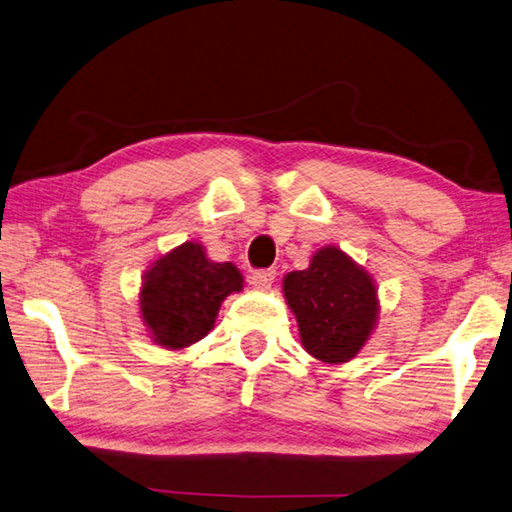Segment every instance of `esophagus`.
Wrapping results in <instances>:
<instances>
[{
  "label": "esophagus",
  "mask_w": 512,
  "mask_h": 512,
  "mask_svg": "<svg viewBox=\"0 0 512 512\" xmlns=\"http://www.w3.org/2000/svg\"><path fill=\"white\" fill-rule=\"evenodd\" d=\"M274 280H276V269H258V271H252V276H249V282H252V287L258 291H267Z\"/></svg>",
  "instance_id": "obj_1"
}]
</instances>
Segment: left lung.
<instances>
[{
    "mask_svg": "<svg viewBox=\"0 0 512 512\" xmlns=\"http://www.w3.org/2000/svg\"><path fill=\"white\" fill-rule=\"evenodd\" d=\"M282 293L298 320L304 350L324 363H346L377 326V287L339 247H322L302 271H289Z\"/></svg>",
    "mask_w": 512,
    "mask_h": 512,
    "instance_id": "1",
    "label": "left lung"
}]
</instances>
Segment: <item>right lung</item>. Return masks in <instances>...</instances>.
Segmentation results:
<instances>
[{
  "label": "right lung",
  "instance_id": "right-lung-1",
  "mask_svg": "<svg viewBox=\"0 0 512 512\" xmlns=\"http://www.w3.org/2000/svg\"><path fill=\"white\" fill-rule=\"evenodd\" d=\"M243 291V276L232 263H214L199 243H184L157 258L142 280L140 313L155 344L188 348L206 337L221 302Z\"/></svg>",
  "mask_w": 512,
  "mask_h": 512
}]
</instances>
